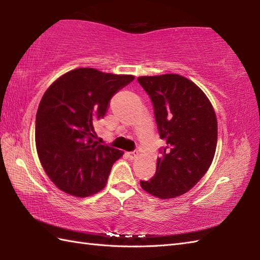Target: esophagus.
<instances>
[{
    "instance_id": "esophagus-1",
    "label": "esophagus",
    "mask_w": 260,
    "mask_h": 260,
    "mask_svg": "<svg viewBox=\"0 0 260 260\" xmlns=\"http://www.w3.org/2000/svg\"><path fill=\"white\" fill-rule=\"evenodd\" d=\"M137 154H139V152L133 151V152H127L126 155H127V157H129L131 159H134L137 156Z\"/></svg>"
}]
</instances>
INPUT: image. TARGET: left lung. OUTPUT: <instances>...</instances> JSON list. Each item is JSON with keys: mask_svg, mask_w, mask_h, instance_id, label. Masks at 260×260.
<instances>
[{"mask_svg": "<svg viewBox=\"0 0 260 260\" xmlns=\"http://www.w3.org/2000/svg\"><path fill=\"white\" fill-rule=\"evenodd\" d=\"M150 96L157 131L167 145L159 148L156 172L141 181L143 190L171 199L191 190L212 163L218 124L209 99L196 84L180 75L139 77Z\"/></svg>", "mask_w": 260, "mask_h": 260, "instance_id": "left-lung-1", "label": "left lung"}]
</instances>
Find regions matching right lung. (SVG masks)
Masks as SVG:
<instances>
[{"instance_id": "1", "label": "right lung", "mask_w": 260, "mask_h": 260, "mask_svg": "<svg viewBox=\"0 0 260 260\" xmlns=\"http://www.w3.org/2000/svg\"><path fill=\"white\" fill-rule=\"evenodd\" d=\"M133 80L131 75L79 68L48 88L37 112L36 145L43 169L60 190L84 198L106 185L123 152L99 144L93 124L106 114L115 93Z\"/></svg>"}]
</instances>
